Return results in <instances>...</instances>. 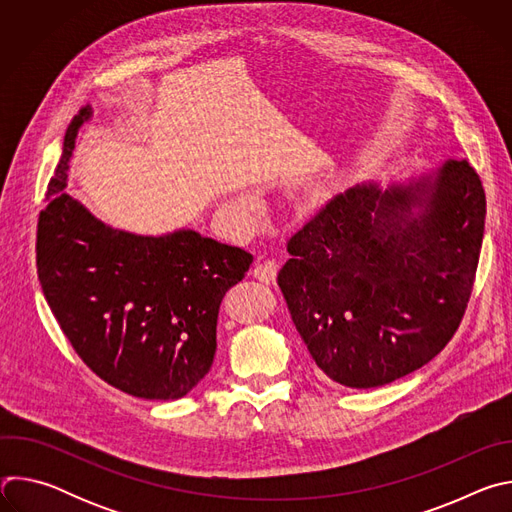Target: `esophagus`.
Instances as JSON below:
<instances>
[{
    "mask_svg": "<svg viewBox=\"0 0 512 512\" xmlns=\"http://www.w3.org/2000/svg\"><path fill=\"white\" fill-rule=\"evenodd\" d=\"M277 271H279V263L275 259H261L253 269V277L263 283H275Z\"/></svg>",
    "mask_w": 512,
    "mask_h": 512,
    "instance_id": "esophagus-1",
    "label": "esophagus"
}]
</instances>
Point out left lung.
<instances>
[{
  "instance_id": "1",
  "label": "left lung",
  "mask_w": 512,
  "mask_h": 512,
  "mask_svg": "<svg viewBox=\"0 0 512 512\" xmlns=\"http://www.w3.org/2000/svg\"><path fill=\"white\" fill-rule=\"evenodd\" d=\"M484 216L468 160L330 198L289 239L277 275L316 367L338 385L373 389L440 354L472 294Z\"/></svg>"
}]
</instances>
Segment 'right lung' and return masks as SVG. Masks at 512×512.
<instances>
[{
  "label": "right lung",
  "mask_w": 512,
  "mask_h": 512,
  "mask_svg": "<svg viewBox=\"0 0 512 512\" xmlns=\"http://www.w3.org/2000/svg\"><path fill=\"white\" fill-rule=\"evenodd\" d=\"M91 113L87 105L70 121L48 182L38 279L60 330L99 379L139 399H180L210 371L218 310L253 255L186 229L117 231L68 196V160Z\"/></svg>",
  "instance_id": "obj_1"
}]
</instances>
